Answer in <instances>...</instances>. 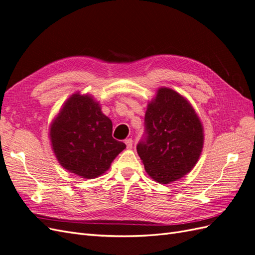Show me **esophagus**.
Returning a JSON list of instances; mask_svg holds the SVG:
<instances>
[{"instance_id": "34e87169", "label": "esophagus", "mask_w": 255, "mask_h": 255, "mask_svg": "<svg viewBox=\"0 0 255 255\" xmlns=\"http://www.w3.org/2000/svg\"><path fill=\"white\" fill-rule=\"evenodd\" d=\"M125 142L127 144L128 149H132V146H133V139H132V138H128V139L125 140Z\"/></svg>"}]
</instances>
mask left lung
Wrapping results in <instances>:
<instances>
[{
  "label": "left lung",
  "mask_w": 255,
  "mask_h": 255,
  "mask_svg": "<svg viewBox=\"0 0 255 255\" xmlns=\"http://www.w3.org/2000/svg\"><path fill=\"white\" fill-rule=\"evenodd\" d=\"M203 127L190 103L170 88H159L148 104L144 136L137 153L154 181L169 184L195 167L202 152Z\"/></svg>",
  "instance_id": "obj_1"
}]
</instances>
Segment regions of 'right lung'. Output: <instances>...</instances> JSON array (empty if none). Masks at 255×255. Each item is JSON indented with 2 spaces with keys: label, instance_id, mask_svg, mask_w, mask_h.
<instances>
[{
  "label": "right lung",
  "instance_id": "right-lung-1",
  "mask_svg": "<svg viewBox=\"0 0 255 255\" xmlns=\"http://www.w3.org/2000/svg\"><path fill=\"white\" fill-rule=\"evenodd\" d=\"M112 133V120L94 98L74 94L53 120L50 139L61 166L84 179H95L109 170L112 161L127 148Z\"/></svg>",
  "mask_w": 255,
  "mask_h": 255
}]
</instances>
